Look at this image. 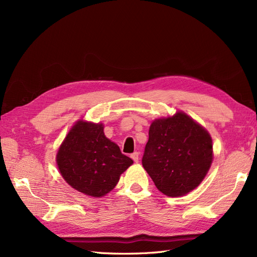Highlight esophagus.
Returning a JSON list of instances; mask_svg holds the SVG:
<instances>
[{
  "label": "esophagus",
  "instance_id": "1",
  "mask_svg": "<svg viewBox=\"0 0 257 257\" xmlns=\"http://www.w3.org/2000/svg\"><path fill=\"white\" fill-rule=\"evenodd\" d=\"M131 158L133 159V161H134L135 163H138V161H139V153H138V152L132 153V154H131Z\"/></svg>",
  "mask_w": 257,
  "mask_h": 257
}]
</instances>
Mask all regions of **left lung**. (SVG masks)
I'll return each instance as SVG.
<instances>
[{"instance_id":"8db88e82","label":"left lung","mask_w":257,"mask_h":257,"mask_svg":"<svg viewBox=\"0 0 257 257\" xmlns=\"http://www.w3.org/2000/svg\"><path fill=\"white\" fill-rule=\"evenodd\" d=\"M212 159L211 137L184 112L157 119L150 125L143 166L165 195L182 196L197 188Z\"/></svg>"}]
</instances>
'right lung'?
<instances>
[{"mask_svg":"<svg viewBox=\"0 0 257 257\" xmlns=\"http://www.w3.org/2000/svg\"><path fill=\"white\" fill-rule=\"evenodd\" d=\"M57 164L72 188L88 196L102 197L114 188L133 160L105 136L102 123L79 120L62 143Z\"/></svg>","mask_w":257,"mask_h":257,"instance_id":"1","label":"right lung"}]
</instances>
